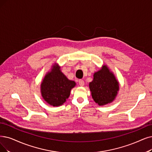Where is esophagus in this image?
I'll list each match as a JSON object with an SVG mask.
<instances>
[{"instance_id": "esophagus-1", "label": "esophagus", "mask_w": 152, "mask_h": 152, "mask_svg": "<svg viewBox=\"0 0 152 152\" xmlns=\"http://www.w3.org/2000/svg\"><path fill=\"white\" fill-rule=\"evenodd\" d=\"M78 83H79V86H81V87H83L84 86V81L83 80H78Z\"/></svg>"}]
</instances>
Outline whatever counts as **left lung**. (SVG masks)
Segmentation results:
<instances>
[{
    "label": "left lung",
    "mask_w": 152,
    "mask_h": 152,
    "mask_svg": "<svg viewBox=\"0 0 152 152\" xmlns=\"http://www.w3.org/2000/svg\"><path fill=\"white\" fill-rule=\"evenodd\" d=\"M119 87L118 81L106 65L94 73V79L89 83L92 99L100 106L112 102L118 94Z\"/></svg>",
    "instance_id": "8db88e82"
}]
</instances>
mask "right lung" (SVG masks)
I'll use <instances>...</instances> for the list:
<instances>
[{
  "label": "right lung",
  "instance_id": "add662e5",
  "mask_svg": "<svg viewBox=\"0 0 152 152\" xmlns=\"http://www.w3.org/2000/svg\"><path fill=\"white\" fill-rule=\"evenodd\" d=\"M75 86L76 83L68 79L62 72L58 64L55 63L40 84V93L48 104L58 107L66 102L71 90Z\"/></svg>",
  "mask_w": 152,
  "mask_h": 152
}]
</instances>
